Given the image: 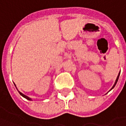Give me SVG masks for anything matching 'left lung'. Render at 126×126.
Here are the masks:
<instances>
[{"instance_id":"1","label":"left lung","mask_w":126,"mask_h":126,"mask_svg":"<svg viewBox=\"0 0 126 126\" xmlns=\"http://www.w3.org/2000/svg\"><path fill=\"white\" fill-rule=\"evenodd\" d=\"M119 75H120V72L119 73V75H118V76H117V77H116V81H115V83H114V86H112V88L111 89V90L112 89H114V86H116V83H117V81H118V79H119Z\"/></svg>"}]
</instances>
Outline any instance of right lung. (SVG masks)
<instances>
[{
	"label": "right lung",
	"instance_id": "1",
	"mask_svg": "<svg viewBox=\"0 0 126 126\" xmlns=\"http://www.w3.org/2000/svg\"><path fill=\"white\" fill-rule=\"evenodd\" d=\"M15 86H16V85H15ZM17 91H18V89H17ZM18 92L19 93V94L21 95V96H23V97L26 98V99H27V100H32V99H31V98H30L29 97H28L27 95H24V94H23L22 93H21L19 91H18Z\"/></svg>",
	"mask_w": 126,
	"mask_h": 126
}]
</instances>
